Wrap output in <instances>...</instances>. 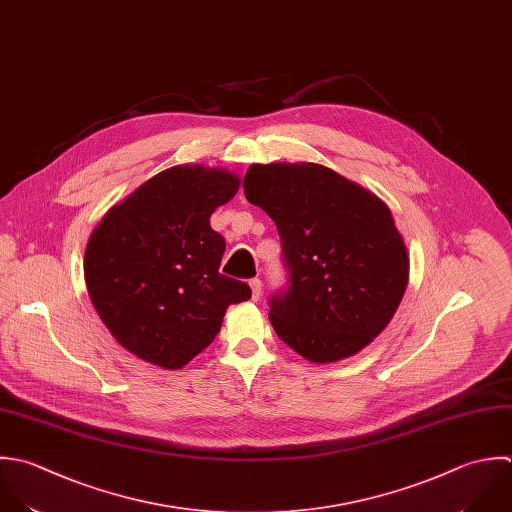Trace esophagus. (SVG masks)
Wrapping results in <instances>:
<instances>
[{
    "label": "esophagus",
    "instance_id": "esophagus-1",
    "mask_svg": "<svg viewBox=\"0 0 512 512\" xmlns=\"http://www.w3.org/2000/svg\"><path fill=\"white\" fill-rule=\"evenodd\" d=\"M251 297L253 301H259L261 299V289H263V283L259 279H251Z\"/></svg>",
    "mask_w": 512,
    "mask_h": 512
}]
</instances>
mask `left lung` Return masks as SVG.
Masks as SVG:
<instances>
[{"label":"left lung","instance_id":"left-lung-1","mask_svg":"<svg viewBox=\"0 0 512 512\" xmlns=\"http://www.w3.org/2000/svg\"><path fill=\"white\" fill-rule=\"evenodd\" d=\"M249 203L277 225L291 285L271 299L279 339L311 363L357 355L391 323L409 253L389 205L319 163H253Z\"/></svg>","mask_w":512,"mask_h":512}]
</instances>
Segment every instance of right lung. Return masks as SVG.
Segmentation results:
<instances>
[{
    "label": "right lung",
    "mask_w": 512,
    "mask_h": 512,
    "mask_svg": "<svg viewBox=\"0 0 512 512\" xmlns=\"http://www.w3.org/2000/svg\"><path fill=\"white\" fill-rule=\"evenodd\" d=\"M239 191L223 167L175 165L115 203L93 229L83 275L113 339L167 371L185 367L221 331L225 311L251 299L219 273L223 237L211 215Z\"/></svg>",
    "instance_id": "add662e5"
}]
</instances>
